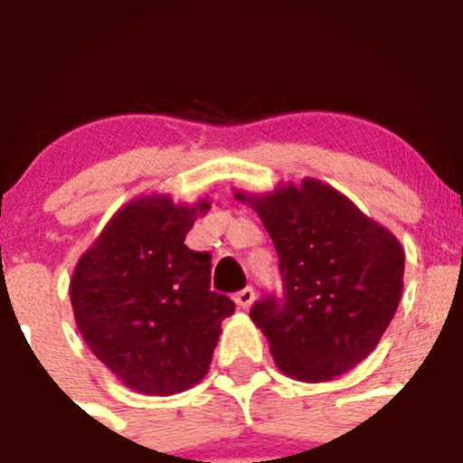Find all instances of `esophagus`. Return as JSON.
Here are the masks:
<instances>
[{
  "instance_id": "esophagus-1",
  "label": "esophagus",
  "mask_w": 463,
  "mask_h": 463,
  "mask_svg": "<svg viewBox=\"0 0 463 463\" xmlns=\"http://www.w3.org/2000/svg\"><path fill=\"white\" fill-rule=\"evenodd\" d=\"M252 301H255V290L250 288V286H248V288H244V290H240V293L235 295V304L240 306V308H250L252 306Z\"/></svg>"
}]
</instances>
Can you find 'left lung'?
<instances>
[{"mask_svg": "<svg viewBox=\"0 0 463 463\" xmlns=\"http://www.w3.org/2000/svg\"><path fill=\"white\" fill-rule=\"evenodd\" d=\"M269 231L284 299L266 297L250 319L277 368L297 382H330L377 348L403 290V246L321 179L235 191Z\"/></svg>", "mask_w": 463, "mask_h": 463, "instance_id": "obj_1", "label": "left lung"}]
</instances>
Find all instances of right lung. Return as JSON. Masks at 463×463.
<instances>
[{"label": "right lung", "mask_w": 463, "mask_h": 463, "mask_svg": "<svg viewBox=\"0 0 463 463\" xmlns=\"http://www.w3.org/2000/svg\"><path fill=\"white\" fill-rule=\"evenodd\" d=\"M208 211V197L139 194L77 260L68 286L77 328L130 391L168 397L202 382L235 310L211 290V255L184 244Z\"/></svg>", "instance_id": "add662e5"}]
</instances>
